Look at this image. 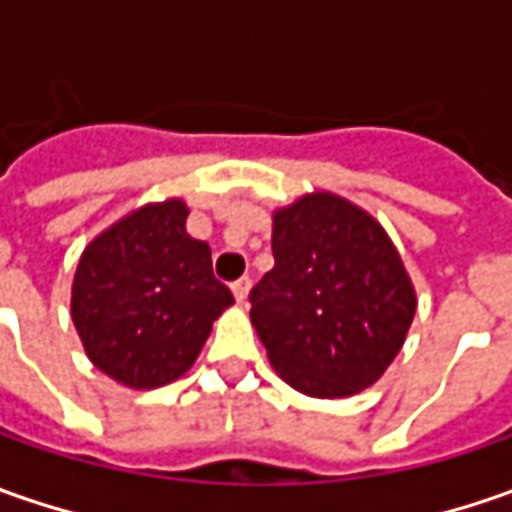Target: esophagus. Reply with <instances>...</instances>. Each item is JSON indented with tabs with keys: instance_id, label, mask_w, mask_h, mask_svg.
Masks as SVG:
<instances>
[{
	"instance_id": "34e87169",
	"label": "esophagus",
	"mask_w": 512,
	"mask_h": 512,
	"mask_svg": "<svg viewBox=\"0 0 512 512\" xmlns=\"http://www.w3.org/2000/svg\"><path fill=\"white\" fill-rule=\"evenodd\" d=\"M233 296H236V302H239V305H245L247 302V293H250V279H247V276H242V279H236V282H233Z\"/></svg>"
}]
</instances>
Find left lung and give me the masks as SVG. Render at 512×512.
I'll return each mask as SVG.
<instances>
[{
	"instance_id": "8db88e82",
	"label": "left lung",
	"mask_w": 512,
	"mask_h": 512,
	"mask_svg": "<svg viewBox=\"0 0 512 512\" xmlns=\"http://www.w3.org/2000/svg\"><path fill=\"white\" fill-rule=\"evenodd\" d=\"M273 259L250 293L273 370L313 399L379 382L416 316V287L387 230L339 193L313 190L273 210Z\"/></svg>"
}]
</instances>
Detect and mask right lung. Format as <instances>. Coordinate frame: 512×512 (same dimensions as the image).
<instances>
[{"instance_id": "right-lung-1", "label": "right lung", "mask_w": 512, "mask_h": 512, "mask_svg": "<svg viewBox=\"0 0 512 512\" xmlns=\"http://www.w3.org/2000/svg\"><path fill=\"white\" fill-rule=\"evenodd\" d=\"M182 199L148 202L93 236L70 287V319L96 370L130 390L182 379L233 305Z\"/></svg>"}]
</instances>
